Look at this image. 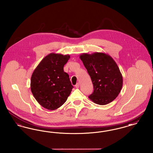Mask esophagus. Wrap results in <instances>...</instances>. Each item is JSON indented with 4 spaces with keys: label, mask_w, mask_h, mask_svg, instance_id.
<instances>
[{
    "label": "esophagus",
    "mask_w": 153,
    "mask_h": 153,
    "mask_svg": "<svg viewBox=\"0 0 153 153\" xmlns=\"http://www.w3.org/2000/svg\"><path fill=\"white\" fill-rule=\"evenodd\" d=\"M75 87H76V88H79V87H80V84H79V82H78V83H77V84H76V85H75Z\"/></svg>",
    "instance_id": "esophagus-1"
}]
</instances>
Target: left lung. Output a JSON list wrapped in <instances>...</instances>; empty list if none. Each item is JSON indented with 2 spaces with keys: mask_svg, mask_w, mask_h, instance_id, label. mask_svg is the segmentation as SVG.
<instances>
[{
  "mask_svg": "<svg viewBox=\"0 0 153 153\" xmlns=\"http://www.w3.org/2000/svg\"><path fill=\"white\" fill-rule=\"evenodd\" d=\"M80 58L94 85V92L88 96L94 102L105 105L114 100L121 91L123 77L114 59L100 52L82 53Z\"/></svg>",
  "mask_w": 153,
  "mask_h": 153,
  "instance_id": "8db88e82",
  "label": "left lung"
}]
</instances>
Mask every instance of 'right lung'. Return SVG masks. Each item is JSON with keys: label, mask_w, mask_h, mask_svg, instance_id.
<instances>
[{"label": "right lung", "mask_w": 153, "mask_h": 153, "mask_svg": "<svg viewBox=\"0 0 153 153\" xmlns=\"http://www.w3.org/2000/svg\"><path fill=\"white\" fill-rule=\"evenodd\" d=\"M70 56L51 53L44 57L34 69L30 81L31 91L45 108L55 110L65 102L73 85L64 66Z\"/></svg>", "instance_id": "1"}]
</instances>
